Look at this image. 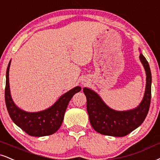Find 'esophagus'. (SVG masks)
Here are the masks:
<instances>
[{"label": "esophagus", "mask_w": 160, "mask_h": 160, "mask_svg": "<svg viewBox=\"0 0 160 160\" xmlns=\"http://www.w3.org/2000/svg\"><path fill=\"white\" fill-rule=\"evenodd\" d=\"M86 83H87V82H82V85H84V86H86Z\"/></svg>", "instance_id": "1"}]
</instances>
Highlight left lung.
<instances>
[{
	"label": "left lung",
	"instance_id": "left-lung-1",
	"mask_svg": "<svg viewBox=\"0 0 160 160\" xmlns=\"http://www.w3.org/2000/svg\"><path fill=\"white\" fill-rule=\"evenodd\" d=\"M139 59L145 71L146 86L143 99L135 109L115 110L106 104L97 92L83 88L90 124L95 131L102 135L116 137L127 136L138 128L147 116L151 98V72L147 59L142 53H140Z\"/></svg>",
	"mask_w": 160,
	"mask_h": 160
}]
</instances>
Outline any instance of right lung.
<instances>
[{"instance_id": "add662e5", "label": "right lung", "mask_w": 160, "mask_h": 160, "mask_svg": "<svg viewBox=\"0 0 160 160\" xmlns=\"http://www.w3.org/2000/svg\"><path fill=\"white\" fill-rule=\"evenodd\" d=\"M9 61L6 74L5 101L7 110L12 122L28 135L45 136L52 135L60 128L69 101L75 94L81 90L80 86H76L63 94L49 108L40 112H29L22 110L15 105L10 94L9 72Z\"/></svg>"}]
</instances>
